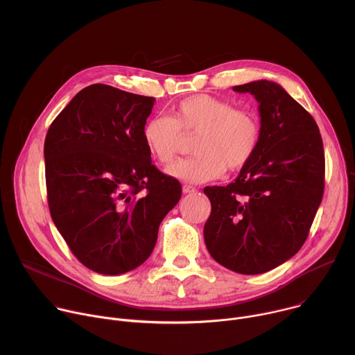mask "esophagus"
Listing matches in <instances>:
<instances>
[{
    "label": "esophagus",
    "instance_id": "34e87169",
    "mask_svg": "<svg viewBox=\"0 0 355 355\" xmlns=\"http://www.w3.org/2000/svg\"><path fill=\"white\" fill-rule=\"evenodd\" d=\"M195 191H196V188L192 187V185H184V187H182V192H184V193H192V192H195Z\"/></svg>",
    "mask_w": 355,
    "mask_h": 355
}]
</instances>
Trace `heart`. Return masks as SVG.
Instances as JSON below:
<instances>
[{
  "label": "heart",
  "instance_id": "heart-1",
  "mask_svg": "<svg viewBox=\"0 0 355 355\" xmlns=\"http://www.w3.org/2000/svg\"><path fill=\"white\" fill-rule=\"evenodd\" d=\"M141 136L148 153L162 164L174 160L182 136H195L192 151L196 156L178 160L166 171L175 180L200 184L219 178L226 168L234 171L248 164L260 146L261 123L254 112L196 94L178 103L170 118H150Z\"/></svg>",
  "mask_w": 355,
  "mask_h": 355
}]
</instances>
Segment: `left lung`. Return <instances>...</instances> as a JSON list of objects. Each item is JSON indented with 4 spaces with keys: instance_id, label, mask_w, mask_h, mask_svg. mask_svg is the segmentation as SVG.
I'll use <instances>...</instances> for the list:
<instances>
[{
    "instance_id": "left-lung-1",
    "label": "left lung",
    "mask_w": 355,
    "mask_h": 355,
    "mask_svg": "<svg viewBox=\"0 0 355 355\" xmlns=\"http://www.w3.org/2000/svg\"><path fill=\"white\" fill-rule=\"evenodd\" d=\"M257 99L261 140L226 187H207L212 211L204 227L209 254L245 275L267 272L305 243L324 189V151L312 115L277 83L233 87Z\"/></svg>"
}]
</instances>
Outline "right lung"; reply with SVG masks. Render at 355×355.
Segmentation results:
<instances>
[{"label":"right lung","instance_id":"right-lung-1","mask_svg":"<svg viewBox=\"0 0 355 355\" xmlns=\"http://www.w3.org/2000/svg\"><path fill=\"white\" fill-rule=\"evenodd\" d=\"M153 96L105 84L81 89L44 139L47 202L77 260L104 275L141 266L181 184L151 164L141 130Z\"/></svg>","mask_w":355,"mask_h":355}]
</instances>
